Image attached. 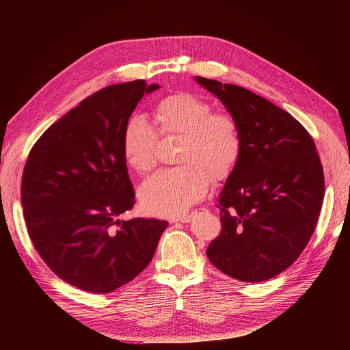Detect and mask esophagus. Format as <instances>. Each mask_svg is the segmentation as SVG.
I'll use <instances>...</instances> for the list:
<instances>
[{
  "label": "esophagus",
  "instance_id": "1",
  "mask_svg": "<svg viewBox=\"0 0 350 350\" xmlns=\"http://www.w3.org/2000/svg\"><path fill=\"white\" fill-rule=\"evenodd\" d=\"M189 220H191V215H187V216H183V217L172 219V220H170V223H177V221H180V223H188Z\"/></svg>",
  "mask_w": 350,
  "mask_h": 350
}]
</instances>
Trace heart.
<instances>
[{
	"instance_id": "heart-1",
	"label": "heart",
	"mask_w": 350,
	"mask_h": 350,
	"mask_svg": "<svg viewBox=\"0 0 350 350\" xmlns=\"http://www.w3.org/2000/svg\"><path fill=\"white\" fill-rule=\"evenodd\" d=\"M162 135L181 137L177 162L183 166L161 170L139 188L142 208L151 215L177 217L202 199L213 181L226 180L235 169L242 138L237 120L213 112L202 96L191 92L170 95L155 111ZM159 135L144 116H131L123 129L122 149L130 167L141 174L157 165Z\"/></svg>"
}]
</instances>
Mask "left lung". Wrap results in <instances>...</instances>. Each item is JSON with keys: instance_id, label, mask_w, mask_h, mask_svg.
Wrapping results in <instances>:
<instances>
[{"instance_id": "8db88e82", "label": "left lung", "mask_w": 350, "mask_h": 350, "mask_svg": "<svg viewBox=\"0 0 350 350\" xmlns=\"http://www.w3.org/2000/svg\"><path fill=\"white\" fill-rule=\"evenodd\" d=\"M237 120L241 158L220 192L221 232L206 255L224 274L260 282L286 270L314 232L324 173L306 129L266 98L196 76Z\"/></svg>"}]
</instances>
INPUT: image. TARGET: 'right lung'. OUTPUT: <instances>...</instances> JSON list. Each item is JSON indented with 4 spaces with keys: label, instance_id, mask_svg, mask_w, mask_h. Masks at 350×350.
<instances>
[{
    "label": "right lung",
    "instance_id": "add662e5",
    "mask_svg": "<svg viewBox=\"0 0 350 350\" xmlns=\"http://www.w3.org/2000/svg\"><path fill=\"white\" fill-rule=\"evenodd\" d=\"M144 80L94 92L48 127L33 145L22 176L29 237L45 265L87 292L108 293L152 260L167 221L119 220L134 188L122 135L144 94Z\"/></svg>",
    "mask_w": 350,
    "mask_h": 350
}]
</instances>
